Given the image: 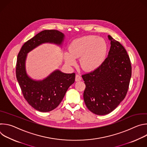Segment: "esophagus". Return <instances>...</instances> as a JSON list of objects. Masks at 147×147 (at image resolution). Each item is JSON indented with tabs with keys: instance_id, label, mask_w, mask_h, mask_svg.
<instances>
[{
	"instance_id": "1",
	"label": "esophagus",
	"mask_w": 147,
	"mask_h": 147,
	"mask_svg": "<svg viewBox=\"0 0 147 147\" xmlns=\"http://www.w3.org/2000/svg\"><path fill=\"white\" fill-rule=\"evenodd\" d=\"M81 80H82V77L80 76H79L78 74H77L76 76V78H75L76 81H81Z\"/></svg>"
}]
</instances>
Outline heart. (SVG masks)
Masks as SVG:
<instances>
[{
  "instance_id": "heart-1",
  "label": "heart",
  "mask_w": 147,
  "mask_h": 147,
  "mask_svg": "<svg viewBox=\"0 0 147 147\" xmlns=\"http://www.w3.org/2000/svg\"><path fill=\"white\" fill-rule=\"evenodd\" d=\"M108 49V44L104 38L96 35L84 36L71 42L69 52L64 53V59L67 65L73 66L76 63V59L81 57V67L86 71H94L104 63Z\"/></svg>"
}]
</instances>
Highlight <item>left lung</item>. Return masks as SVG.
<instances>
[{"label":"left lung","mask_w":147,"mask_h":147,"mask_svg":"<svg viewBox=\"0 0 147 147\" xmlns=\"http://www.w3.org/2000/svg\"><path fill=\"white\" fill-rule=\"evenodd\" d=\"M111 48L102 66L84 74V100L87 108L98 115L115 109L127 94L131 76L130 58L124 48L108 35Z\"/></svg>","instance_id":"1"}]
</instances>
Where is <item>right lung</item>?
I'll list each match as a JSON object with an SVG mask.
<instances>
[{"instance_id":"right-lung-1","label":"right lung","mask_w":147,"mask_h":147,"mask_svg":"<svg viewBox=\"0 0 147 147\" xmlns=\"http://www.w3.org/2000/svg\"><path fill=\"white\" fill-rule=\"evenodd\" d=\"M65 35L57 30H44L27 41L19 52L16 64V77L24 98L35 109L49 112L63 99L69 87L75 81V73L67 74L59 69L42 80L31 78L26 70L28 53L44 44H51L62 48Z\"/></svg>"}]
</instances>
